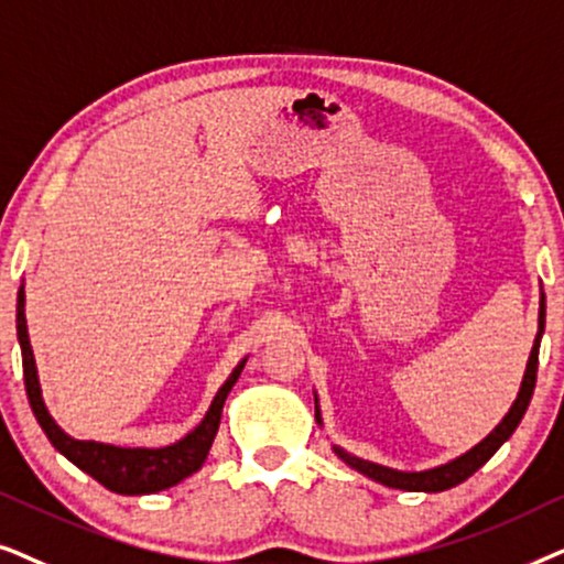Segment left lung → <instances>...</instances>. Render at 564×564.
<instances>
[{
  "mask_svg": "<svg viewBox=\"0 0 564 564\" xmlns=\"http://www.w3.org/2000/svg\"><path fill=\"white\" fill-rule=\"evenodd\" d=\"M542 333H544V294H542V304H539V333H536V340H534V348H531V356H529V364H527V373H523V381H521V392H518L513 408L508 410V415L502 417V423L495 427V431L487 435L482 444H477L471 452H467L459 459L444 464V467H435V469H427V471H397V469H389V467H379V464H371V462H364L358 459V456H350L345 454L343 448L335 446V454L340 456L345 464H350L352 469H358L360 475L377 479V482L387 485V487H394V490H410V492H441V490H448V487H456L464 479H469L475 471L482 467V464L490 459V456L498 452V448L506 444V441L513 435V431L521 423L523 412H527L529 402H531V394H534V387H536V369H539V343H542ZM317 420H319V410H317ZM322 423V420H319Z\"/></svg>",
  "mask_w": 564,
  "mask_h": 564,
  "instance_id": "8db88e82",
  "label": "left lung"
}]
</instances>
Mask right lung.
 <instances>
[{
    "label": "right lung",
    "instance_id": "obj_1",
    "mask_svg": "<svg viewBox=\"0 0 564 564\" xmlns=\"http://www.w3.org/2000/svg\"><path fill=\"white\" fill-rule=\"evenodd\" d=\"M18 340L22 350V377H25V392L33 408V415L41 423L43 433L48 435L51 444L56 452H62L72 464H77L82 471L97 479L110 492L120 495H147L160 492L167 487L177 485L180 479L191 477L193 471L204 467L208 448L214 444V435L219 431L221 423V408L231 387L237 384L239 373L245 369V360L231 371L227 384L219 389L214 397L212 408H208L206 417L200 425L185 435L177 444L164 448H118L108 444H95V441H74L66 435L62 427L54 423L48 415L46 404L41 397V384H37L35 358L33 348L28 340V325H25V291H18Z\"/></svg>",
    "mask_w": 564,
    "mask_h": 564
}]
</instances>
